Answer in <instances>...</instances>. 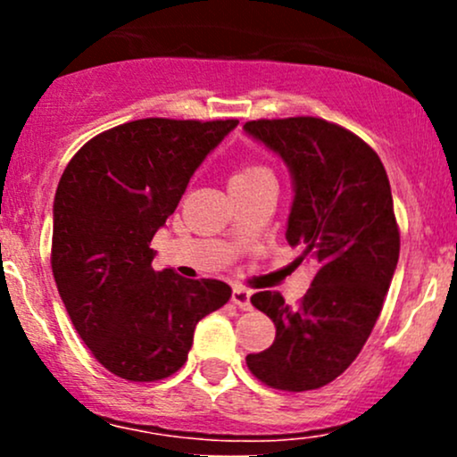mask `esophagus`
<instances>
[{
  "instance_id": "obj_1",
  "label": "esophagus",
  "mask_w": 457,
  "mask_h": 457,
  "mask_svg": "<svg viewBox=\"0 0 457 457\" xmlns=\"http://www.w3.org/2000/svg\"><path fill=\"white\" fill-rule=\"evenodd\" d=\"M232 303L243 312H249L251 309V292L245 290V287H234L232 290Z\"/></svg>"
}]
</instances>
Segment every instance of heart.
<instances>
[{"label": "heart", "instance_id": "heart-1", "mask_svg": "<svg viewBox=\"0 0 457 457\" xmlns=\"http://www.w3.org/2000/svg\"><path fill=\"white\" fill-rule=\"evenodd\" d=\"M262 174H270V171L266 170V167L249 165V167H243V170L236 171L232 180H246V178H255V176H262Z\"/></svg>", "mask_w": 457, "mask_h": 457}]
</instances>
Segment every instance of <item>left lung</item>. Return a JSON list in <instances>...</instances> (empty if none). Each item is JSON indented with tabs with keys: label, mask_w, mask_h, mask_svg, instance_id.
Segmentation results:
<instances>
[{
	"label": "left lung",
	"mask_w": 457,
	"mask_h": 457,
	"mask_svg": "<svg viewBox=\"0 0 457 457\" xmlns=\"http://www.w3.org/2000/svg\"><path fill=\"white\" fill-rule=\"evenodd\" d=\"M243 130L286 162L295 193L286 238L301 249L296 264L316 269L298 307L279 292L251 296L277 335L246 367L272 389H320L361 353L397 269L389 178L363 139L327 120H253Z\"/></svg>",
	"instance_id": "1"
}]
</instances>
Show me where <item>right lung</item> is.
Here are the masks:
<instances>
[{
    "mask_svg": "<svg viewBox=\"0 0 457 457\" xmlns=\"http://www.w3.org/2000/svg\"><path fill=\"white\" fill-rule=\"evenodd\" d=\"M236 127L238 120H135L87 141L60 178L57 292L79 337L120 378L152 382L180 370L199 320L232 296L223 281L156 272L150 240Z\"/></svg>",
    "mask_w": 457,
    "mask_h": 457,
    "instance_id": "add662e5",
    "label": "right lung"
}]
</instances>
